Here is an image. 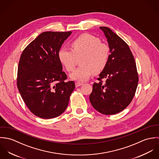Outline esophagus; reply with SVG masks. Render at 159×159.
Returning a JSON list of instances; mask_svg holds the SVG:
<instances>
[{
  "instance_id": "esophagus-1",
  "label": "esophagus",
  "mask_w": 159,
  "mask_h": 159,
  "mask_svg": "<svg viewBox=\"0 0 159 159\" xmlns=\"http://www.w3.org/2000/svg\"><path fill=\"white\" fill-rule=\"evenodd\" d=\"M83 84L81 83L76 82V83H75V86H76V87H79V86H81V85H83Z\"/></svg>"
}]
</instances>
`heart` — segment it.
Masks as SVG:
<instances>
[{"label": "heart", "instance_id": "b5f03b06", "mask_svg": "<svg viewBox=\"0 0 159 159\" xmlns=\"http://www.w3.org/2000/svg\"><path fill=\"white\" fill-rule=\"evenodd\" d=\"M70 46L71 51L61 48L57 56L61 64L66 70L72 71L75 67L76 58L81 56V66L70 74L71 79L78 81L88 80L92 74H98L106 67L110 55V48L101 42V40L89 34H83L73 40Z\"/></svg>", "mask_w": 159, "mask_h": 159}]
</instances>
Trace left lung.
Returning <instances> with one entry per match:
<instances>
[{"label": "left lung", "mask_w": 159, "mask_h": 159, "mask_svg": "<svg viewBox=\"0 0 159 159\" xmlns=\"http://www.w3.org/2000/svg\"><path fill=\"white\" fill-rule=\"evenodd\" d=\"M107 39L110 51L108 64L94 83L89 100L99 113L111 115L124 110L132 102L138 75L134 56L128 45L107 27H100ZM105 78L106 83L101 80Z\"/></svg>", "instance_id": "obj_1"}]
</instances>
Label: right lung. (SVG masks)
<instances>
[{"label": "right lung", "mask_w": 159, "mask_h": 159, "mask_svg": "<svg viewBox=\"0 0 159 159\" xmlns=\"http://www.w3.org/2000/svg\"><path fill=\"white\" fill-rule=\"evenodd\" d=\"M71 32H45L23 51L18 68L17 86L30 111L43 119L56 117L68 106L75 88L66 82L57 53Z\"/></svg>", "instance_id": "1"}]
</instances>
